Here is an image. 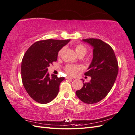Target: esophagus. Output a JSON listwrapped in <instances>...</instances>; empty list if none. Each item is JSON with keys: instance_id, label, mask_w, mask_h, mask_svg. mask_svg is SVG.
<instances>
[{"instance_id": "esophagus-1", "label": "esophagus", "mask_w": 135, "mask_h": 135, "mask_svg": "<svg viewBox=\"0 0 135 135\" xmlns=\"http://www.w3.org/2000/svg\"><path fill=\"white\" fill-rule=\"evenodd\" d=\"M66 79H74V78H72V77H70V76H67Z\"/></svg>"}]
</instances>
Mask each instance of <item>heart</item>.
<instances>
[{
  "label": "heart",
  "mask_w": 135,
  "mask_h": 135,
  "mask_svg": "<svg viewBox=\"0 0 135 135\" xmlns=\"http://www.w3.org/2000/svg\"><path fill=\"white\" fill-rule=\"evenodd\" d=\"M61 51L62 50H60V51H59V55H60L61 54ZM75 52H76L78 55H79L81 54L85 55L87 52V49L83 45L78 44L75 46ZM65 70L68 74L74 75L76 74L78 71L79 70V67L78 66H75V65H68L65 67Z\"/></svg>",
  "instance_id": "heart-1"
}]
</instances>
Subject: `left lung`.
Listing matches in <instances>:
<instances>
[{"label": "left lung", "instance_id": "8db88e82", "mask_svg": "<svg viewBox=\"0 0 135 135\" xmlns=\"http://www.w3.org/2000/svg\"><path fill=\"white\" fill-rule=\"evenodd\" d=\"M82 41L93 48L91 62L84 74L91 79L90 82L83 83L76 95L82 102L92 104L101 101L110 91L116 79L118 65L113 50L108 44L96 38L83 39Z\"/></svg>", "mask_w": 135, "mask_h": 135}]
</instances>
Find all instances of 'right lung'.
Listing matches in <instances>:
<instances>
[{
    "label": "right lung",
    "instance_id": "right-lung-1",
    "mask_svg": "<svg viewBox=\"0 0 135 135\" xmlns=\"http://www.w3.org/2000/svg\"><path fill=\"white\" fill-rule=\"evenodd\" d=\"M70 40L49 39L31 45L21 64L22 80L25 90L34 101L42 104L51 102L57 95L59 86L64 77L49 76L48 67L57 61L58 53Z\"/></svg>",
    "mask_w": 135,
    "mask_h": 135
}]
</instances>
